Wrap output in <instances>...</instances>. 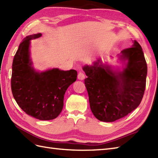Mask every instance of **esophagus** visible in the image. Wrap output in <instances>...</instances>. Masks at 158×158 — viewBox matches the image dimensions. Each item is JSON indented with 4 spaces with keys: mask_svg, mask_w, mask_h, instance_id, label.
Wrapping results in <instances>:
<instances>
[{
    "mask_svg": "<svg viewBox=\"0 0 158 158\" xmlns=\"http://www.w3.org/2000/svg\"><path fill=\"white\" fill-rule=\"evenodd\" d=\"M85 74H84L83 73L79 72L78 73V75H77L78 79H79V80H83L84 79H85Z\"/></svg>",
    "mask_w": 158,
    "mask_h": 158,
    "instance_id": "34e87169",
    "label": "esophagus"
}]
</instances>
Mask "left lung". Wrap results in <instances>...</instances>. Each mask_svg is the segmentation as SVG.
Here are the masks:
<instances>
[{
    "label": "left lung",
    "instance_id": "1",
    "mask_svg": "<svg viewBox=\"0 0 158 158\" xmlns=\"http://www.w3.org/2000/svg\"><path fill=\"white\" fill-rule=\"evenodd\" d=\"M120 59L127 60L123 71H114L100 60L83 67L91 110L103 122H114L126 116L140 104L143 97L148 73L140 44L121 51Z\"/></svg>",
    "mask_w": 158,
    "mask_h": 158
}]
</instances>
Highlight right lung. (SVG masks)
<instances>
[{"mask_svg":"<svg viewBox=\"0 0 158 158\" xmlns=\"http://www.w3.org/2000/svg\"><path fill=\"white\" fill-rule=\"evenodd\" d=\"M41 34L25 38L15 55L12 65L11 91L17 104L27 114L40 120L56 118L63 108L64 95L77 79L73 69H52L35 71L29 57L30 40Z\"/></svg>","mask_w":158,"mask_h":158,"instance_id":"add662e5","label":"right lung"}]
</instances>
